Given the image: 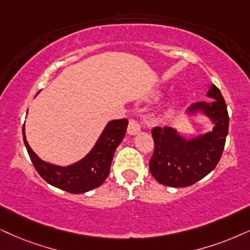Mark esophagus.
<instances>
[{"label": "esophagus", "instance_id": "obj_1", "mask_svg": "<svg viewBox=\"0 0 250 250\" xmlns=\"http://www.w3.org/2000/svg\"><path fill=\"white\" fill-rule=\"evenodd\" d=\"M140 131H141V125L138 123V121L131 119L130 121H129V125H128V134L136 135V134H138Z\"/></svg>", "mask_w": 250, "mask_h": 250}]
</instances>
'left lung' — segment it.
<instances>
[{
	"mask_svg": "<svg viewBox=\"0 0 250 250\" xmlns=\"http://www.w3.org/2000/svg\"><path fill=\"white\" fill-rule=\"evenodd\" d=\"M207 96L213 100L192 104L188 113H203L213 123L212 131L189 140L172 127H154L151 131L154 152L148 168L162 185L188 187L207 176L219 163L229 134V112L216 85H211Z\"/></svg>",
	"mask_w": 250,
	"mask_h": 250,
	"instance_id": "obj_1",
	"label": "left lung"
}]
</instances>
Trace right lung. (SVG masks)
<instances>
[{"mask_svg": "<svg viewBox=\"0 0 250 250\" xmlns=\"http://www.w3.org/2000/svg\"><path fill=\"white\" fill-rule=\"evenodd\" d=\"M127 127V119L109 121L92 150L80 162L64 167L41 160L28 145L24 127L23 138L31 162L41 178L49 185L64 191L83 194L102 186L107 179L113 156L116 147L125 138Z\"/></svg>", "mask_w": 250, "mask_h": 250, "instance_id": "right-lung-1", "label": "right lung"}]
</instances>
